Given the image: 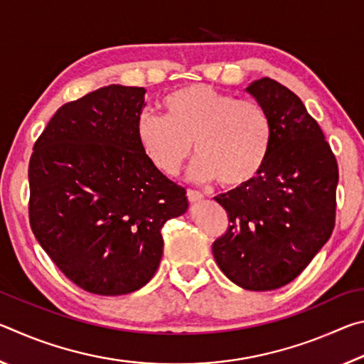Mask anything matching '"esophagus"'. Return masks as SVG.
Segmentation results:
<instances>
[{
    "mask_svg": "<svg viewBox=\"0 0 364 364\" xmlns=\"http://www.w3.org/2000/svg\"><path fill=\"white\" fill-rule=\"evenodd\" d=\"M188 200L191 202V204H197V202H200L202 199H204V196H202L199 191H194V189H188Z\"/></svg>",
    "mask_w": 364,
    "mask_h": 364,
    "instance_id": "34e87169",
    "label": "esophagus"
}]
</instances>
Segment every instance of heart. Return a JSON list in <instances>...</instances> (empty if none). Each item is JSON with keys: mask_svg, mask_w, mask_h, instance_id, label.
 Instances as JSON below:
<instances>
[{"mask_svg": "<svg viewBox=\"0 0 364 364\" xmlns=\"http://www.w3.org/2000/svg\"><path fill=\"white\" fill-rule=\"evenodd\" d=\"M165 115L141 114L136 138L149 162L164 175H176L191 152L199 154L189 176L220 180L236 189L260 173L271 146V120L262 104L221 93L208 85H189L164 100Z\"/></svg>", "mask_w": 364, "mask_h": 364, "instance_id": "b5f03b06", "label": "heart"}]
</instances>
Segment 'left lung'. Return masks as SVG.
Segmentation results:
<instances>
[{
    "mask_svg": "<svg viewBox=\"0 0 364 364\" xmlns=\"http://www.w3.org/2000/svg\"><path fill=\"white\" fill-rule=\"evenodd\" d=\"M245 91L268 112L273 136L260 173L215 197L230 226L212 252L234 284L273 291L297 278L331 237L338 168L297 95L268 77Z\"/></svg>",
    "mask_w": 364,
    "mask_h": 364,
    "instance_id": "obj_1",
    "label": "left lung"
}]
</instances>
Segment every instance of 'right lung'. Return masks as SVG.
I'll list each match as a JSON object with an SVG mask.
<instances>
[{
	"label": "right lung",
	"instance_id": "obj_1",
	"mask_svg": "<svg viewBox=\"0 0 364 364\" xmlns=\"http://www.w3.org/2000/svg\"><path fill=\"white\" fill-rule=\"evenodd\" d=\"M144 95L138 86L109 85L64 104L30 157L36 241L91 294L146 286L164 254L162 226L188 210L186 191L154 167L138 143Z\"/></svg>",
	"mask_w": 364,
	"mask_h": 364
}]
</instances>
